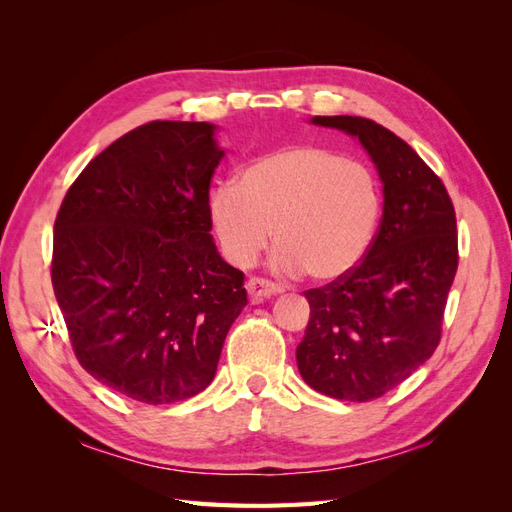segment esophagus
<instances>
[{
  "instance_id": "1",
  "label": "esophagus",
  "mask_w": 512,
  "mask_h": 512,
  "mask_svg": "<svg viewBox=\"0 0 512 512\" xmlns=\"http://www.w3.org/2000/svg\"><path fill=\"white\" fill-rule=\"evenodd\" d=\"M245 290H247V294H250L254 303L271 299V297H275V294L284 292V288H280L269 280H262V277H250V280L245 282Z\"/></svg>"
}]
</instances>
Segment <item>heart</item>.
I'll return each instance as SVG.
<instances>
[{"mask_svg": "<svg viewBox=\"0 0 512 512\" xmlns=\"http://www.w3.org/2000/svg\"><path fill=\"white\" fill-rule=\"evenodd\" d=\"M209 215L232 265L250 267L273 228L275 271L333 282L367 254L382 194L367 164L318 145H294L252 160L237 183L211 190Z\"/></svg>", "mask_w": 512, "mask_h": 512, "instance_id": "heart-1", "label": "heart"}]
</instances>
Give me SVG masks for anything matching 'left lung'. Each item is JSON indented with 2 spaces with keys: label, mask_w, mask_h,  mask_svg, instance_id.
<instances>
[{
  "label": "left lung",
  "mask_w": 512,
  "mask_h": 512,
  "mask_svg": "<svg viewBox=\"0 0 512 512\" xmlns=\"http://www.w3.org/2000/svg\"><path fill=\"white\" fill-rule=\"evenodd\" d=\"M369 153L382 181V220L350 273L305 290L309 322L297 365L314 391L371 401L395 389L440 344L457 273V220L442 179L418 153L365 117H314Z\"/></svg>",
  "instance_id": "obj_1"
}]
</instances>
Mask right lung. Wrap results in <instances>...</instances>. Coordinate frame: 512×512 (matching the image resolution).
Here are the masks:
<instances>
[{
    "mask_svg": "<svg viewBox=\"0 0 512 512\" xmlns=\"http://www.w3.org/2000/svg\"><path fill=\"white\" fill-rule=\"evenodd\" d=\"M207 121H151L76 177L59 207L51 280L87 374L143 404L211 384L243 273L211 237L209 188L224 158Z\"/></svg>",
    "mask_w": 512,
    "mask_h": 512,
    "instance_id": "1",
    "label": "right lung"
}]
</instances>
